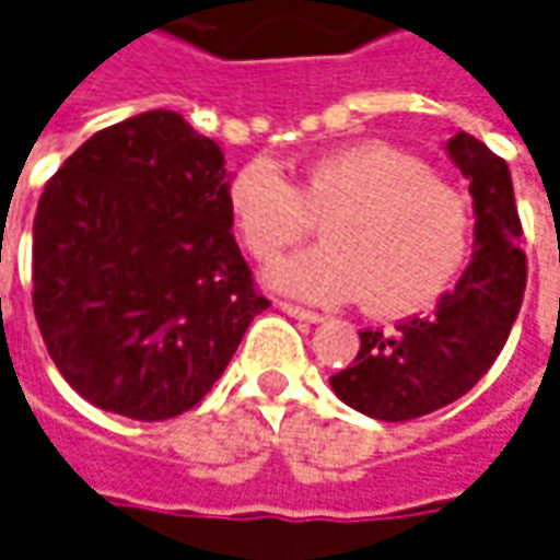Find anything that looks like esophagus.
Returning a JSON list of instances; mask_svg holds the SVG:
<instances>
[{"label": "esophagus", "instance_id": "esophagus-1", "mask_svg": "<svg viewBox=\"0 0 560 560\" xmlns=\"http://www.w3.org/2000/svg\"><path fill=\"white\" fill-rule=\"evenodd\" d=\"M279 310L284 315H291V318H300V322H310V325H318V322H325V315H318V312L303 310V306H294V303H279Z\"/></svg>", "mask_w": 560, "mask_h": 560}]
</instances>
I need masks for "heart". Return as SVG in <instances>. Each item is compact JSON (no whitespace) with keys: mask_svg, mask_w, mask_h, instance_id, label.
I'll return each mask as SVG.
<instances>
[{"mask_svg":"<svg viewBox=\"0 0 560 560\" xmlns=\"http://www.w3.org/2000/svg\"><path fill=\"white\" fill-rule=\"evenodd\" d=\"M226 208L257 260L279 257L325 217V245L266 269L269 288L310 303L364 296L374 315H408L439 300L469 260V199L380 140L322 152L294 186L254 159L232 174Z\"/></svg>","mask_w":560,"mask_h":560,"instance_id":"heart-1","label":"heart"}]
</instances>
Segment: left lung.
I'll use <instances>...</instances> for the list:
<instances>
[{"instance_id": "obj_1", "label": "left lung", "mask_w": 560, "mask_h": 560, "mask_svg": "<svg viewBox=\"0 0 560 560\" xmlns=\"http://www.w3.org/2000/svg\"><path fill=\"white\" fill-rule=\"evenodd\" d=\"M444 150L469 180L475 254L432 315L395 330H361L355 361L330 376L334 395L383 423H405L463 398L488 374L515 325L527 284L512 174L500 155L466 131Z\"/></svg>"}]
</instances>
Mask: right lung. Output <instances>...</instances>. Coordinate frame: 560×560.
<instances>
[{"label": "right lung", "instance_id": "1", "mask_svg": "<svg viewBox=\"0 0 560 560\" xmlns=\"http://www.w3.org/2000/svg\"><path fill=\"white\" fill-rule=\"evenodd\" d=\"M223 150L174 109L89 137L33 220V310L94 408L168 420L211 392L269 300L232 238Z\"/></svg>", "mask_w": 560, "mask_h": 560}]
</instances>
